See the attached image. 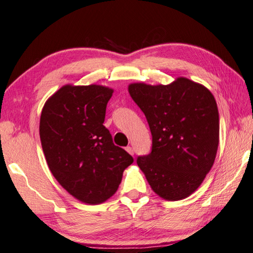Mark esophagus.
<instances>
[{
  "label": "esophagus",
  "mask_w": 253,
  "mask_h": 253,
  "mask_svg": "<svg viewBox=\"0 0 253 253\" xmlns=\"http://www.w3.org/2000/svg\"><path fill=\"white\" fill-rule=\"evenodd\" d=\"M126 150H127V153H128V154H130V155H134V149H132L130 146L126 147Z\"/></svg>",
  "instance_id": "obj_1"
}]
</instances>
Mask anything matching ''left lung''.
<instances>
[{"label":"left lung","instance_id":"left-lung-1","mask_svg":"<svg viewBox=\"0 0 253 253\" xmlns=\"http://www.w3.org/2000/svg\"><path fill=\"white\" fill-rule=\"evenodd\" d=\"M128 91L145 114L151 153L137 158L156 194L177 201L195 192L210 171L219 145V113L211 91L186 77L168 85L132 83Z\"/></svg>","mask_w":253,"mask_h":253}]
</instances>
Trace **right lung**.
Masks as SVG:
<instances>
[{"label":"right lung","mask_w":253,"mask_h":253,"mask_svg":"<svg viewBox=\"0 0 253 253\" xmlns=\"http://www.w3.org/2000/svg\"><path fill=\"white\" fill-rule=\"evenodd\" d=\"M114 89L102 85H64L44 104L40 137L50 172L68 194L88 205L117 191L134 159L115 146L103 124Z\"/></svg>","instance_id":"add662e5"}]
</instances>
